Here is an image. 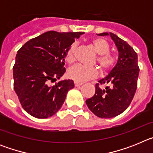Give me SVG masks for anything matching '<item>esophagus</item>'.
<instances>
[{
  "label": "esophagus",
  "instance_id": "1",
  "mask_svg": "<svg viewBox=\"0 0 153 153\" xmlns=\"http://www.w3.org/2000/svg\"><path fill=\"white\" fill-rule=\"evenodd\" d=\"M74 84H75L76 87H79L80 86H82V83H77V82H75V83H74Z\"/></svg>",
  "mask_w": 153,
  "mask_h": 153
}]
</instances>
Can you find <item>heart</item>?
I'll use <instances>...</instances> for the list:
<instances>
[{"instance_id":"1","label":"heart","mask_w":153,"mask_h":153,"mask_svg":"<svg viewBox=\"0 0 153 153\" xmlns=\"http://www.w3.org/2000/svg\"><path fill=\"white\" fill-rule=\"evenodd\" d=\"M90 44L96 51L97 56V63L103 70H106L113 67L116 62V56L109 52V44L107 40L101 37L92 39ZM76 44L74 43L70 46L66 53V60L68 63H73L75 60ZM98 75V70L96 67H86L84 65L76 64L70 67L67 71V76L70 79L83 83L84 81L94 79Z\"/></svg>"}]
</instances>
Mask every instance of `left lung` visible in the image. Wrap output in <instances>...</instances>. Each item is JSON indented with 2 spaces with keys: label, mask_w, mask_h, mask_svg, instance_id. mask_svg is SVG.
Listing matches in <instances>:
<instances>
[{
  "label": "left lung",
  "mask_w": 153,
  "mask_h": 153,
  "mask_svg": "<svg viewBox=\"0 0 153 153\" xmlns=\"http://www.w3.org/2000/svg\"><path fill=\"white\" fill-rule=\"evenodd\" d=\"M97 35L110 36L118 50V60L106 77L98 81L95 94L86 103L97 117L113 118L123 113L134 97L140 73L138 56L133 48L117 35L106 32ZM100 84H110L111 87L102 90Z\"/></svg>",
  "instance_id": "left-lung-1"
}]
</instances>
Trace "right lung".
Segmentation results:
<instances>
[{
	"mask_svg": "<svg viewBox=\"0 0 153 153\" xmlns=\"http://www.w3.org/2000/svg\"><path fill=\"white\" fill-rule=\"evenodd\" d=\"M83 32L47 31L31 39L17 51L13 67V88L27 113L46 119L61 108L67 92L74 87L72 79L60 80L66 72V53Z\"/></svg>",
	"mask_w": 153,
	"mask_h": 153,
	"instance_id": "right-lung-1",
	"label": "right lung"
}]
</instances>
